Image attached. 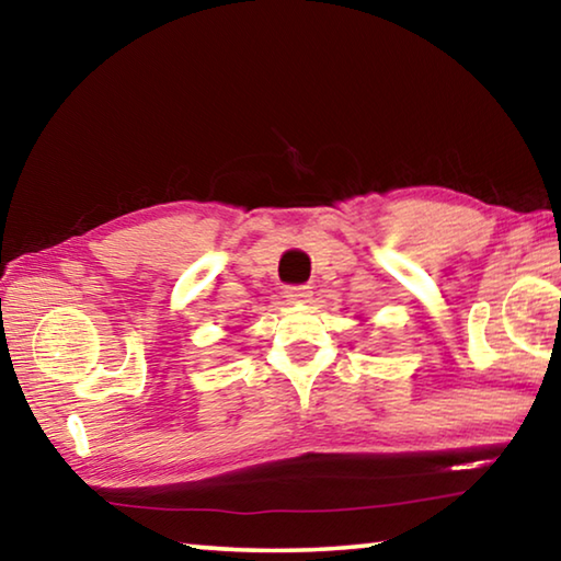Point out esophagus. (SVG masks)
Returning <instances> with one entry per match:
<instances>
[{
  "label": "esophagus",
  "mask_w": 561,
  "mask_h": 561,
  "mask_svg": "<svg viewBox=\"0 0 561 561\" xmlns=\"http://www.w3.org/2000/svg\"><path fill=\"white\" fill-rule=\"evenodd\" d=\"M287 299L294 301V304H304L311 299V287H304V284H299V287H287Z\"/></svg>",
  "instance_id": "1"
}]
</instances>
